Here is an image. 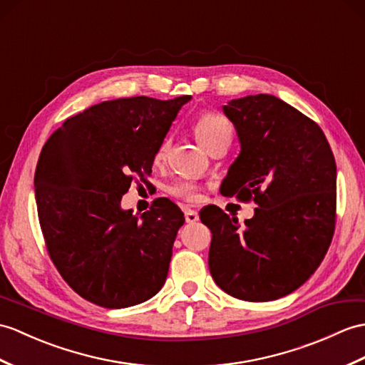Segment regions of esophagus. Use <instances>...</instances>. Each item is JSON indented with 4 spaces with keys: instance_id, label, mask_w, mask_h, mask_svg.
<instances>
[{
    "instance_id": "34e87169",
    "label": "esophagus",
    "mask_w": 365,
    "mask_h": 365,
    "mask_svg": "<svg viewBox=\"0 0 365 365\" xmlns=\"http://www.w3.org/2000/svg\"><path fill=\"white\" fill-rule=\"evenodd\" d=\"M185 221L186 222H190V224H192V222H197L199 221V213L197 211H194V210H185Z\"/></svg>"
}]
</instances>
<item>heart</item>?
Wrapping results in <instances>:
<instances>
[{"label":"heart","mask_w":365,"mask_h":365,"mask_svg":"<svg viewBox=\"0 0 365 365\" xmlns=\"http://www.w3.org/2000/svg\"><path fill=\"white\" fill-rule=\"evenodd\" d=\"M192 132L196 140L208 150L215 141L225 137V135H232V125L221 115L213 113V112H202L196 120H194ZM168 148H169V143L168 140H165L162 144H160L155 152V157H154L155 162H162V160L166 157ZM166 192L169 196L191 202V203L197 202L200 199V192L197 190V186L186 180H177L171 185H168Z\"/></svg>","instance_id":"1"}]
</instances>
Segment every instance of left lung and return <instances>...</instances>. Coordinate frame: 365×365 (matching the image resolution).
<instances>
[{"label":"left lung","mask_w":365,"mask_h":365,"mask_svg":"<svg viewBox=\"0 0 365 365\" xmlns=\"http://www.w3.org/2000/svg\"><path fill=\"white\" fill-rule=\"evenodd\" d=\"M225 115L241 152L222 192L255 202V216L230 217L208 205V267L222 291L245 302L291 294L316 272L336 228V160L316 121L272 95L233 99Z\"/></svg>","instance_id":"left-lung-1"}]
</instances>
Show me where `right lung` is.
<instances>
[{
  "mask_svg": "<svg viewBox=\"0 0 365 365\" xmlns=\"http://www.w3.org/2000/svg\"><path fill=\"white\" fill-rule=\"evenodd\" d=\"M190 99L135 96L91 106L68 118L40 152L34 185L48 255L68 286L98 307H133L165 284L182 210L162 197L137 217L120 202L132 180H148Z\"/></svg>",
  "mask_w": 365,
  "mask_h": 365,
  "instance_id": "right-lung-1",
  "label": "right lung"
}]
</instances>
